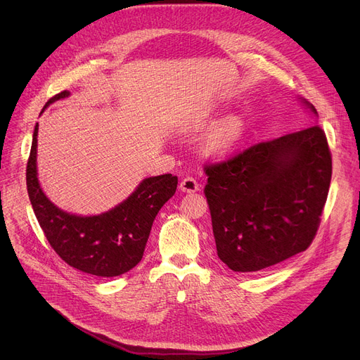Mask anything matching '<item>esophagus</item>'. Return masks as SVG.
<instances>
[{
  "label": "esophagus",
  "mask_w": 360,
  "mask_h": 360,
  "mask_svg": "<svg viewBox=\"0 0 360 360\" xmlns=\"http://www.w3.org/2000/svg\"><path fill=\"white\" fill-rule=\"evenodd\" d=\"M179 188L184 191V193H197L200 190V184L197 182L195 178L193 176H185L181 184H179Z\"/></svg>",
  "instance_id": "obj_1"
}]
</instances>
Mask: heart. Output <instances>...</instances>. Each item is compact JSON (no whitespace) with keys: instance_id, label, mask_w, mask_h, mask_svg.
<instances>
[{"instance_id":"1","label":"heart","mask_w":360,"mask_h":360,"mask_svg":"<svg viewBox=\"0 0 360 360\" xmlns=\"http://www.w3.org/2000/svg\"><path fill=\"white\" fill-rule=\"evenodd\" d=\"M243 134V122L239 118L223 121L207 140V148L214 155H226L240 141Z\"/></svg>"}]
</instances>
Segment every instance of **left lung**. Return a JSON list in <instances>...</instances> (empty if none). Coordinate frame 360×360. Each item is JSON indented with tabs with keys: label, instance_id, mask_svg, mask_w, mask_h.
<instances>
[{
	"label": "left lung",
	"instance_id": "8db88e82",
	"mask_svg": "<svg viewBox=\"0 0 360 360\" xmlns=\"http://www.w3.org/2000/svg\"><path fill=\"white\" fill-rule=\"evenodd\" d=\"M204 172L217 255L231 270L267 269L312 243L333 172L319 125L255 143Z\"/></svg>",
	"mask_w": 360,
	"mask_h": 360
}]
</instances>
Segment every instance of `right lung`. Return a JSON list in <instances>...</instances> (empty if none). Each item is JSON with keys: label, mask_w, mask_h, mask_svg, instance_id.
<instances>
[{"label": "right lung", "mask_w": 360, "mask_h": 360, "mask_svg": "<svg viewBox=\"0 0 360 360\" xmlns=\"http://www.w3.org/2000/svg\"><path fill=\"white\" fill-rule=\"evenodd\" d=\"M67 96V90L55 94L45 108ZM36 147L37 124L26 167V185L34 216L52 250L68 266L93 276L115 277L134 269L143 258L159 210L176 191L178 178L172 174L146 178L115 209L99 216H75L60 210L44 194L36 174Z\"/></svg>", "instance_id": "obj_1"}]
</instances>
